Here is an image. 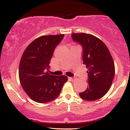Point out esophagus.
<instances>
[{"mask_svg": "<svg viewBox=\"0 0 130 130\" xmlns=\"http://www.w3.org/2000/svg\"><path fill=\"white\" fill-rule=\"evenodd\" d=\"M69 79H70L71 80H72V81H73V80H74V77H70Z\"/></svg>", "mask_w": 130, "mask_h": 130, "instance_id": "obj_1", "label": "esophagus"}]
</instances>
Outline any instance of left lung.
Segmentation results:
<instances>
[{
    "label": "left lung",
    "mask_w": 130,
    "mask_h": 130,
    "mask_svg": "<svg viewBox=\"0 0 130 130\" xmlns=\"http://www.w3.org/2000/svg\"><path fill=\"white\" fill-rule=\"evenodd\" d=\"M74 41L83 46V64L88 70V87L79 93L82 99L94 101L102 98L109 90L115 74L114 60L106 44L90 34L71 35Z\"/></svg>",
    "instance_id": "left-lung-1"
}]
</instances>
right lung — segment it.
<instances>
[{
  "instance_id": "obj_1",
  "label": "right lung",
  "mask_w": 130,
  "mask_h": 130,
  "mask_svg": "<svg viewBox=\"0 0 130 130\" xmlns=\"http://www.w3.org/2000/svg\"><path fill=\"white\" fill-rule=\"evenodd\" d=\"M63 37L64 34H61L38 37L22 54L19 80L22 89L34 101L44 103L56 99L68 80L66 76H53L47 71L54 49Z\"/></svg>"
}]
</instances>
